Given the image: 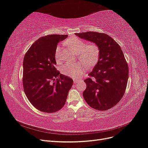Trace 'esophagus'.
Listing matches in <instances>:
<instances>
[{"label":"esophagus","mask_w":148,"mask_h":148,"mask_svg":"<svg viewBox=\"0 0 148 148\" xmlns=\"http://www.w3.org/2000/svg\"><path fill=\"white\" fill-rule=\"evenodd\" d=\"M79 81H80V79H74V83L77 84V83H79Z\"/></svg>","instance_id":"1"}]
</instances>
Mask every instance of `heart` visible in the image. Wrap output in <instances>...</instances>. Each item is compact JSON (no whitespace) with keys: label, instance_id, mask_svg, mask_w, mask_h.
<instances>
[{"label":"heart","instance_id":"heart-1","mask_svg":"<svg viewBox=\"0 0 148 148\" xmlns=\"http://www.w3.org/2000/svg\"><path fill=\"white\" fill-rule=\"evenodd\" d=\"M65 42L77 53L78 59L82 62H78L76 64H66L61 69L62 74L68 77L77 78L82 74L84 66L91 67L97 63L100 54V49L96 43L86 44L85 41L77 36L69 38ZM55 58L57 62H60L61 60V49L59 46L56 48Z\"/></svg>","mask_w":148,"mask_h":148}]
</instances>
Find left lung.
<instances>
[{"label":"left lung","instance_id":"8db88e82","mask_svg":"<svg viewBox=\"0 0 148 148\" xmlns=\"http://www.w3.org/2000/svg\"><path fill=\"white\" fill-rule=\"evenodd\" d=\"M79 38L96 43L99 59L89 77L84 80L86 88L83 97L92 108L106 110L123 96L128 78V65L120 46L108 34L92 31L75 33Z\"/></svg>","mask_w":148,"mask_h":148}]
</instances>
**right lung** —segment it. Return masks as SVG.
<instances>
[{
    "instance_id": "1",
    "label": "right lung",
    "mask_w": 148,
    "mask_h": 148,
    "mask_svg": "<svg viewBox=\"0 0 148 148\" xmlns=\"http://www.w3.org/2000/svg\"><path fill=\"white\" fill-rule=\"evenodd\" d=\"M68 35L51 34L39 38L25 53L23 85L29 102L39 110L53 113L65 104L73 80L57 70V44Z\"/></svg>"
}]
</instances>
